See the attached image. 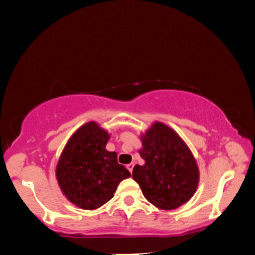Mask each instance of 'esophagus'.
Wrapping results in <instances>:
<instances>
[{
    "mask_svg": "<svg viewBox=\"0 0 255 255\" xmlns=\"http://www.w3.org/2000/svg\"><path fill=\"white\" fill-rule=\"evenodd\" d=\"M126 167H127V170L131 173V172H132V167H133V164H132V163H129V164H127Z\"/></svg>",
    "mask_w": 255,
    "mask_h": 255,
    "instance_id": "obj_1",
    "label": "esophagus"
}]
</instances>
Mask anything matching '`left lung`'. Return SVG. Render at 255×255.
Here are the masks:
<instances>
[{"label": "left lung", "instance_id": "left-lung-1", "mask_svg": "<svg viewBox=\"0 0 255 255\" xmlns=\"http://www.w3.org/2000/svg\"><path fill=\"white\" fill-rule=\"evenodd\" d=\"M140 140L145 164L133 166L132 179L156 208H179L191 199L199 183L195 156L178 132L163 123H153Z\"/></svg>", "mask_w": 255, "mask_h": 255}]
</instances>
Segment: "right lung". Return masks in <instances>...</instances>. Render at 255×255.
<instances>
[{"mask_svg": "<svg viewBox=\"0 0 255 255\" xmlns=\"http://www.w3.org/2000/svg\"><path fill=\"white\" fill-rule=\"evenodd\" d=\"M109 138L100 125L89 122L73 133L60 154L56 179L66 199L79 208H100L130 176L118 163L117 153L106 149Z\"/></svg>", "mask_w": 255, "mask_h": 255, "instance_id": "add662e5", "label": "right lung"}]
</instances>
